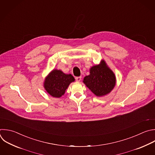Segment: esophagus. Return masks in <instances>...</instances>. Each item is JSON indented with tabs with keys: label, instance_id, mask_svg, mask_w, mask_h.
<instances>
[{
	"label": "esophagus",
	"instance_id": "obj_1",
	"mask_svg": "<svg viewBox=\"0 0 155 155\" xmlns=\"http://www.w3.org/2000/svg\"><path fill=\"white\" fill-rule=\"evenodd\" d=\"M81 79V77H77L75 78V80H76V81H78V82L80 81Z\"/></svg>",
	"mask_w": 155,
	"mask_h": 155
}]
</instances>
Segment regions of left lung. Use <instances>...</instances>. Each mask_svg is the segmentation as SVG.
Instances as JSON below:
<instances>
[{
    "instance_id": "8db88e82",
    "label": "left lung",
    "mask_w": 155,
    "mask_h": 155,
    "mask_svg": "<svg viewBox=\"0 0 155 155\" xmlns=\"http://www.w3.org/2000/svg\"><path fill=\"white\" fill-rule=\"evenodd\" d=\"M114 72L108 67L105 61L90 69V74L83 79L86 86L98 97L109 94L116 85Z\"/></svg>"
}]
</instances>
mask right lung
I'll list each match as a JSON object with an SVG mask.
<instances>
[{
	"instance_id": "right-lung-1",
	"label": "right lung",
	"mask_w": 155,
	"mask_h": 155,
	"mask_svg": "<svg viewBox=\"0 0 155 155\" xmlns=\"http://www.w3.org/2000/svg\"><path fill=\"white\" fill-rule=\"evenodd\" d=\"M74 81L71 74H65L60 70L54 69L45 78L44 87L51 96L60 98L64 94L69 85Z\"/></svg>"
}]
</instances>
